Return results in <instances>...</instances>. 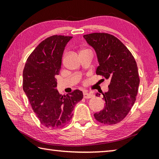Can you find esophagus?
I'll return each mask as SVG.
<instances>
[{
	"instance_id": "1",
	"label": "esophagus",
	"mask_w": 159,
	"mask_h": 159,
	"mask_svg": "<svg viewBox=\"0 0 159 159\" xmlns=\"http://www.w3.org/2000/svg\"><path fill=\"white\" fill-rule=\"evenodd\" d=\"M94 95L93 94L90 93H88V92H83V98L85 99H89V98H93Z\"/></svg>"
}]
</instances>
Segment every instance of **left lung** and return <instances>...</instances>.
<instances>
[{
	"instance_id": "8db88e82",
	"label": "left lung",
	"mask_w": 159,
	"mask_h": 159,
	"mask_svg": "<svg viewBox=\"0 0 159 159\" xmlns=\"http://www.w3.org/2000/svg\"><path fill=\"white\" fill-rule=\"evenodd\" d=\"M83 37L96 52L99 64L96 74L110 80L109 90L102 93L105 106L94 116L101 123L116 124L128 115L136 100L139 78L135 60L113 35L93 33Z\"/></svg>"
}]
</instances>
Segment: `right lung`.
<instances>
[{
    "instance_id": "right-lung-1",
    "label": "right lung",
    "mask_w": 159,
    "mask_h": 159,
    "mask_svg": "<svg viewBox=\"0 0 159 159\" xmlns=\"http://www.w3.org/2000/svg\"><path fill=\"white\" fill-rule=\"evenodd\" d=\"M71 39L57 35L47 38L29 55L23 71V90L37 118L48 128L64 127L83 97L79 90L62 95L56 88L55 76L60 73L64 48Z\"/></svg>"
}]
</instances>
